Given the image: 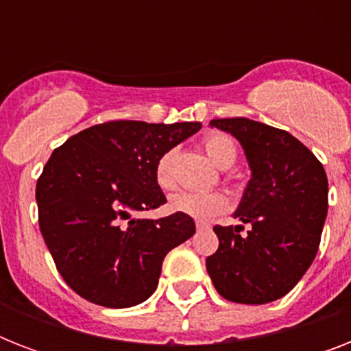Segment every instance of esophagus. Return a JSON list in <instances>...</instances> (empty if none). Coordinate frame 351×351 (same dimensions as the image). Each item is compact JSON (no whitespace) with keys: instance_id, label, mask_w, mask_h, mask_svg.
<instances>
[{"instance_id":"obj_1","label":"esophagus","mask_w":351,"mask_h":351,"mask_svg":"<svg viewBox=\"0 0 351 351\" xmlns=\"http://www.w3.org/2000/svg\"><path fill=\"white\" fill-rule=\"evenodd\" d=\"M206 228H209V222H206V220H198L197 230H206Z\"/></svg>"}]
</instances>
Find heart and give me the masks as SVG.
I'll list each match as a JSON object with an SVG mask.
<instances>
[{
	"label": "heart",
	"mask_w": 351,
	"mask_h": 351,
	"mask_svg": "<svg viewBox=\"0 0 351 351\" xmlns=\"http://www.w3.org/2000/svg\"><path fill=\"white\" fill-rule=\"evenodd\" d=\"M204 149L217 167H226L231 165L237 158V145L230 136L226 134H211L206 138ZM173 162H175V151L167 153L158 160L156 164V184L162 189H171L175 184L173 178ZM228 206L224 195L220 193H176L169 198V209L173 213L186 215L191 219L208 220L215 215L222 213Z\"/></svg>",
	"instance_id": "obj_1"
}]
</instances>
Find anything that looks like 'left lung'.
Returning a JSON list of instances; mask_svg holds the SVG:
<instances>
[{
  "instance_id": "obj_1",
  "label": "left lung",
  "mask_w": 351,
  "mask_h": 351,
  "mask_svg": "<svg viewBox=\"0 0 351 351\" xmlns=\"http://www.w3.org/2000/svg\"><path fill=\"white\" fill-rule=\"evenodd\" d=\"M209 125L239 140L251 178L233 213L250 231L215 226L220 244L206 269L231 302H273L293 289L315 258L328 213L326 173L288 131L250 118H219Z\"/></svg>"
}]
</instances>
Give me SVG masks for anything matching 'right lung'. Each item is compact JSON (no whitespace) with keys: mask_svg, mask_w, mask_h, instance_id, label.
<instances>
[{"mask_svg":"<svg viewBox=\"0 0 351 351\" xmlns=\"http://www.w3.org/2000/svg\"><path fill=\"white\" fill-rule=\"evenodd\" d=\"M200 127L107 121L54 149L36 186L40 230L58 271L80 297L131 308L154 293L165 255L191 239L195 220L132 213L165 204L156 164Z\"/></svg>","mask_w":351,"mask_h":351,"instance_id":"1","label":"right lung"}]
</instances>
